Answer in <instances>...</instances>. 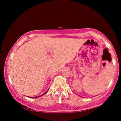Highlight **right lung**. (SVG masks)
Segmentation results:
<instances>
[{
	"instance_id": "right-lung-1",
	"label": "right lung",
	"mask_w": 121,
	"mask_h": 121,
	"mask_svg": "<svg viewBox=\"0 0 121 121\" xmlns=\"http://www.w3.org/2000/svg\"><path fill=\"white\" fill-rule=\"evenodd\" d=\"M46 91V92H45V93H44V94H42V95H39V96H38V97H34V98H37V97H41V96H42V95H44V94H45V93H46L47 92V91Z\"/></svg>"
}]
</instances>
